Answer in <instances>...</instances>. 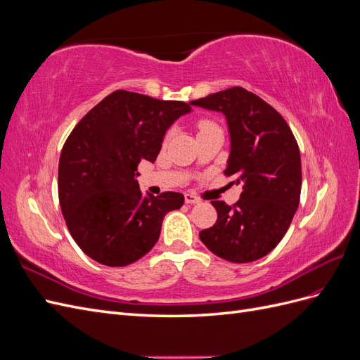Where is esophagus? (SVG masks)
<instances>
[{
	"mask_svg": "<svg viewBox=\"0 0 360 360\" xmlns=\"http://www.w3.org/2000/svg\"><path fill=\"white\" fill-rule=\"evenodd\" d=\"M184 201H186V204H198L200 202V200L192 193H184Z\"/></svg>",
	"mask_w": 360,
	"mask_h": 360,
	"instance_id": "obj_1",
	"label": "esophagus"
}]
</instances>
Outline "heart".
Here are the masks:
<instances>
[{"label": "heart", "mask_w": 360, "mask_h": 360, "mask_svg": "<svg viewBox=\"0 0 360 360\" xmlns=\"http://www.w3.org/2000/svg\"><path fill=\"white\" fill-rule=\"evenodd\" d=\"M210 127H214L210 122H200V124H198V129H200V132H202V130H207V129H210Z\"/></svg>", "instance_id": "heart-1"}]
</instances>
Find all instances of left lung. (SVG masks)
<instances>
[{
    "label": "left lung",
    "instance_id": "left-lung-1",
    "mask_svg": "<svg viewBox=\"0 0 360 360\" xmlns=\"http://www.w3.org/2000/svg\"><path fill=\"white\" fill-rule=\"evenodd\" d=\"M189 103L224 114L230 135L224 172L243 189L233 207L212 201L217 221L200 233L201 242L231 263L263 258L285 236L299 207L302 162L296 138L275 108L242 86Z\"/></svg>",
    "mask_w": 360,
    "mask_h": 360
}]
</instances>
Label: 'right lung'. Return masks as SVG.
I'll use <instances>...</instances> for the list:
<instances>
[{"instance_id": "right-lung-1", "label": "right lung", "mask_w": 360, "mask_h": 360, "mask_svg": "<svg viewBox=\"0 0 360 360\" xmlns=\"http://www.w3.org/2000/svg\"><path fill=\"white\" fill-rule=\"evenodd\" d=\"M191 103L117 90L75 126L58 163V198L85 255L110 267L143 258L159 240L163 217L183 205L179 192L139 189L138 163H153L167 130Z\"/></svg>"}]
</instances>
